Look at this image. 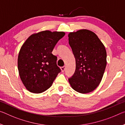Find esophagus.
Instances as JSON below:
<instances>
[{
  "mask_svg": "<svg viewBox=\"0 0 125 125\" xmlns=\"http://www.w3.org/2000/svg\"><path fill=\"white\" fill-rule=\"evenodd\" d=\"M61 70H62V72H64L65 71V69H66V66H63L62 67H61Z\"/></svg>",
  "mask_w": 125,
  "mask_h": 125,
  "instance_id": "1",
  "label": "esophagus"
}]
</instances>
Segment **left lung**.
Wrapping results in <instances>:
<instances>
[{"mask_svg": "<svg viewBox=\"0 0 125 125\" xmlns=\"http://www.w3.org/2000/svg\"><path fill=\"white\" fill-rule=\"evenodd\" d=\"M69 44L76 59V70L68 78L73 90L81 94L94 90L105 70L107 53L94 33L82 29L68 34Z\"/></svg>", "mask_w": 125, "mask_h": 125, "instance_id": "8db88e82", "label": "left lung"}]
</instances>
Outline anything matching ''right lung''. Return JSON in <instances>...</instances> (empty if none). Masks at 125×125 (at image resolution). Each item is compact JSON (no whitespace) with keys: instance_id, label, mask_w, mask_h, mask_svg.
I'll use <instances>...</instances> for the list:
<instances>
[{"instance_id":"obj_1","label":"right lung","mask_w":125,"mask_h":125,"mask_svg":"<svg viewBox=\"0 0 125 125\" xmlns=\"http://www.w3.org/2000/svg\"><path fill=\"white\" fill-rule=\"evenodd\" d=\"M62 31H45L31 35L20 50L18 68L23 83L28 90L39 94L48 89L61 70L57 57L52 52Z\"/></svg>"}]
</instances>
